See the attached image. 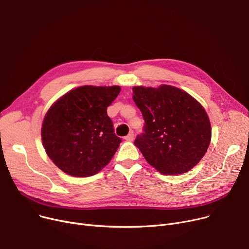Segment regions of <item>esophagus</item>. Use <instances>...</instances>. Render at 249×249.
Masks as SVG:
<instances>
[{
  "label": "esophagus",
  "mask_w": 249,
  "mask_h": 249,
  "mask_svg": "<svg viewBox=\"0 0 249 249\" xmlns=\"http://www.w3.org/2000/svg\"><path fill=\"white\" fill-rule=\"evenodd\" d=\"M133 139H134V133L131 131L130 133L125 137V140L126 141H133Z\"/></svg>",
  "instance_id": "1"
}]
</instances>
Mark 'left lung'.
Listing matches in <instances>:
<instances>
[{
    "label": "left lung",
    "mask_w": 249,
    "mask_h": 249,
    "mask_svg": "<svg viewBox=\"0 0 249 249\" xmlns=\"http://www.w3.org/2000/svg\"><path fill=\"white\" fill-rule=\"evenodd\" d=\"M133 100L145 124L134 144L146 161L164 175L191 170L206 153L210 121L202 105L170 85L133 87Z\"/></svg>",
    "instance_id": "1"
}]
</instances>
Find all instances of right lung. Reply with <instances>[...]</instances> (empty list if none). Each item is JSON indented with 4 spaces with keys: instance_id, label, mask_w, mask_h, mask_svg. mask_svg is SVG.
Listing matches in <instances>:
<instances>
[{
    "instance_id": "add662e5",
    "label": "right lung",
    "mask_w": 249,
    "mask_h": 249,
    "mask_svg": "<svg viewBox=\"0 0 249 249\" xmlns=\"http://www.w3.org/2000/svg\"><path fill=\"white\" fill-rule=\"evenodd\" d=\"M120 91L119 86H82L49 109L42 141L47 155L63 172L88 177L110 162L122 140L114 133L107 107Z\"/></svg>"
}]
</instances>
